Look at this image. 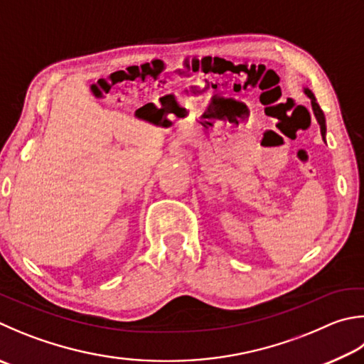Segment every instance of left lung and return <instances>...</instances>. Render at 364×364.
Wrapping results in <instances>:
<instances>
[{"instance_id": "left-lung-1", "label": "left lung", "mask_w": 364, "mask_h": 364, "mask_svg": "<svg viewBox=\"0 0 364 364\" xmlns=\"http://www.w3.org/2000/svg\"><path fill=\"white\" fill-rule=\"evenodd\" d=\"M304 92H306V95L310 98V103H312L314 114H315V117H316V121H318V124H320L321 136H323V140H325V135H326V121H325V114H323V111H321V108H320V105L316 103V98H315V95L312 94V90L304 89Z\"/></svg>"}]
</instances>
